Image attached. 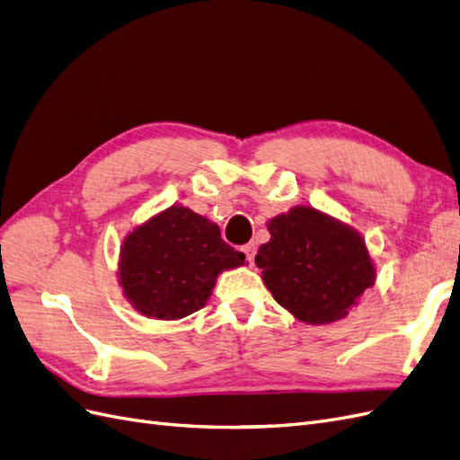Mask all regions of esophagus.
I'll return each mask as SVG.
<instances>
[{
    "mask_svg": "<svg viewBox=\"0 0 460 460\" xmlns=\"http://www.w3.org/2000/svg\"><path fill=\"white\" fill-rule=\"evenodd\" d=\"M243 253H245V257H247V261H249V262H253L255 253H257V247H255V243H247V245H243Z\"/></svg>",
    "mask_w": 460,
    "mask_h": 460,
    "instance_id": "1",
    "label": "esophagus"
}]
</instances>
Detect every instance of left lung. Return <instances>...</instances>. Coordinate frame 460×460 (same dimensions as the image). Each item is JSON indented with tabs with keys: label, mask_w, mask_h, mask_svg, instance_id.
<instances>
[{
	"label": "left lung",
	"mask_w": 460,
	"mask_h": 460,
	"mask_svg": "<svg viewBox=\"0 0 460 460\" xmlns=\"http://www.w3.org/2000/svg\"><path fill=\"white\" fill-rule=\"evenodd\" d=\"M270 240L255 264L278 305L305 324L345 318L376 282L365 238L314 207L297 205L267 222Z\"/></svg>",
	"instance_id": "obj_1"
}]
</instances>
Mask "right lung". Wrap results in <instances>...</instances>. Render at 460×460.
I'll use <instances>...</instances> for the list:
<instances>
[{
    "instance_id": "add662e5",
    "label": "right lung",
    "mask_w": 460,
    "mask_h": 460,
    "mask_svg": "<svg viewBox=\"0 0 460 460\" xmlns=\"http://www.w3.org/2000/svg\"><path fill=\"white\" fill-rule=\"evenodd\" d=\"M243 264L245 255L220 238L215 222L171 205L124 238L119 284L140 314L178 320L205 307L220 272Z\"/></svg>"
}]
</instances>
